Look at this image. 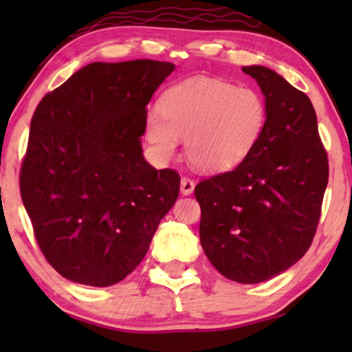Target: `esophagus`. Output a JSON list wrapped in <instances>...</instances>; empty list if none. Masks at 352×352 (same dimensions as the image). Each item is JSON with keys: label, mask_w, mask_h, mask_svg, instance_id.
Returning a JSON list of instances; mask_svg holds the SVG:
<instances>
[{"label": "esophagus", "mask_w": 352, "mask_h": 352, "mask_svg": "<svg viewBox=\"0 0 352 352\" xmlns=\"http://www.w3.org/2000/svg\"><path fill=\"white\" fill-rule=\"evenodd\" d=\"M195 189V182L189 179V177H182L181 179V194L182 195H190Z\"/></svg>", "instance_id": "obj_1"}]
</instances>
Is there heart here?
<instances>
[{
  "mask_svg": "<svg viewBox=\"0 0 352 352\" xmlns=\"http://www.w3.org/2000/svg\"><path fill=\"white\" fill-rule=\"evenodd\" d=\"M148 113L146 138L153 157L168 162L184 139L186 157L200 171L239 165L256 146L266 124V102L248 86L192 78L168 88Z\"/></svg>",
  "mask_w": 352,
  "mask_h": 352,
  "instance_id": "1",
  "label": "heart"
}]
</instances>
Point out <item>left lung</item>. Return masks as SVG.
Instances as JSON below:
<instances>
[{"mask_svg":"<svg viewBox=\"0 0 352 352\" xmlns=\"http://www.w3.org/2000/svg\"><path fill=\"white\" fill-rule=\"evenodd\" d=\"M266 102V124L232 171L195 187L200 243L210 263L239 283L278 276L305 256L320 218L329 160L309 98L263 65L242 67Z\"/></svg>","mask_w":352,"mask_h":352,"instance_id":"obj_1","label":"left lung"}]
</instances>
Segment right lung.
Returning a JSON list of instances; mask_svg holds the SVG:
<instances>
[{
    "label": "right lung",
    "mask_w": 352,
    "mask_h": 352,
    "mask_svg": "<svg viewBox=\"0 0 352 352\" xmlns=\"http://www.w3.org/2000/svg\"><path fill=\"white\" fill-rule=\"evenodd\" d=\"M170 62H93L46 94L30 123L21 195L47 263L110 287L133 272L179 195V175L142 155L147 104Z\"/></svg>",
    "instance_id": "add662e5"
}]
</instances>
